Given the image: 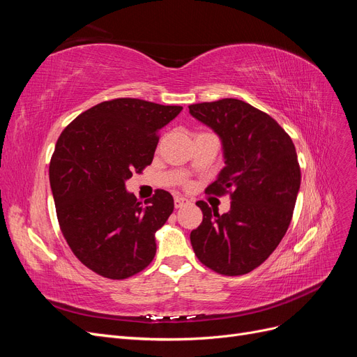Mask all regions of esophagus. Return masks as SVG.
<instances>
[{
  "label": "esophagus",
  "mask_w": 357,
  "mask_h": 357,
  "mask_svg": "<svg viewBox=\"0 0 357 357\" xmlns=\"http://www.w3.org/2000/svg\"><path fill=\"white\" fill-rule=\"evenodd\" d=\"M189 204H190V201H189V199H186V198L176 197V199H174V205H176V208L186 207V205H189Z\"/></svg>",
  "instance_id": "34e87169"
}]
</instances>
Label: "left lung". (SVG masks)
I'll use <instances>...</instances> for the list:
<instances>
[{
    "mask_svg": "<svg viewBox=\"0 0 357 357\" xmlns=\"http://www.w3.org/2000/svg\"><path fill=\"white\" fill-rule=\"evenodd\" d=\"M189 113L219 135L225 167L205 193L229 192L219 214L198 201L202 223L190 232L197 257L223 275L253 271L289 228L301 186L295 144L271 116L241 100L189 105Z\"/></svg>",
    "mask_w": 357,
    "mask_h": 357,
    "instance_id": "obj_1",
    "label": "left lung"
}]
</instances>
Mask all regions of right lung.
Here are the masks:
<instances>
[{"instance_id":"right-lung-1","label":"right lung","mask_w":357,"mask_h":357,"mask_svg":"<svg viewBox=\"0 0 357 357\" xmlns=\"http://www.w3.org/2000/svg\"><path fill=\"white\" fill-rule=\"evenodd\" d=\"M183 107L135 98L96 104L63 129L49 180L63 238L93 273L131 277L153 261L155 234L174 210L167 190L139 202L125 188L152 164L159 129Z\"/></svg>"}]
</instances>
